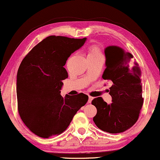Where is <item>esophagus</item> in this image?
<instances>
[{"label":"esophagus","mask_w":160,"mask_h":160,"mask_svg":"<svg viewBox=\"0 0 160 160\" xmlns=\"http://www.w3.org/2000/svg\"><path fill=\"white\" fill-rule=\"evenodd\" d=\"M92 100H93V98H92V97H91V96H89V97H88V103H91V102H92Z\"/></svg>","instance_id":"esophagus-1"}]
</instances>
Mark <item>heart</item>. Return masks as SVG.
Masks as SVG:
<instances>
[{
    "instance_id": "obj_1",
    "label": "heart",
    "mask_w": 160,
    "mask_h": 160,
    "mask_svg": "<svg viewBox=\"0 0 160 160\" xmlns=\"http://www.w3.org/2000/svg\"><path fill=\"white\" fill-rule=\"evenodd\" d=\"M97 56H102L101 52L97 46H91L88 49V54H87V58H90V57H97Z\"/></svg>"
}]
</instances>
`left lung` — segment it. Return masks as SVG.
Returning <instances> with one entry per match:
<instances>
[{"instance_id": "1", "label": "left lung", "mask_w": 160, "mask_h": 160, "mask_svg": "<svg viewBox=\"0 0 160 160\" xmlns=\"http://www.w3.org/2000/svg\"><path fill=\"white\" fill-rule=\"evenodd\" d=\"M105 54L106 68L102 78L112 84V102L108 105L101 97L94 98L92 103L98 112L93 120L100 130L118 134L132 127L139 118L143 104L142 72L132 54L120 47L108 46Z\"/></svg>"}]
</instances>
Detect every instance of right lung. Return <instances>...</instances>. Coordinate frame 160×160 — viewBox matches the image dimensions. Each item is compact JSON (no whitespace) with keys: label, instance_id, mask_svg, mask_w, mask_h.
Segmentation results:
<instances>
[{"label":"right lung","instance_id":"obj_1","mask_svg":"<svg viewBox=\"0 0 160 160\" xmlns=\"http://www.w3.org/2000/svg\"><path fill=\"white\" fill-rule=\"evenodd\" d=\"M86 40L48 36L22 60L17 74L18 110L26 126L38 137L62 134L88 101L83 93L63 98L60 91L68 78L66 60Z\"/></svg>","mask_w":160,"mask_h":160}]
</instances>
